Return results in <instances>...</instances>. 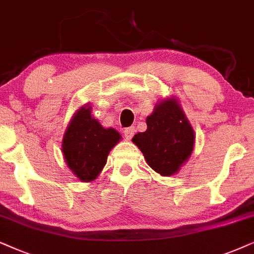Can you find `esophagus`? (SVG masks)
I'll use <instances>...</instances> for the list:
<instances>
[{"label":"esophagus","instance_id":"1","mask_svg":"<svg viewBox=\"0 0 254 254\" xmlns=\"http://www.w3.org/2000/svg\"><path fill=\"white\" fill-rule=\"evenodd\" d=\"M134 134V127H127V129L124 130V136L127 139H131V138L133 137Z\"/></svg>","mask_w":254,"mask_h":254}]
</instances>
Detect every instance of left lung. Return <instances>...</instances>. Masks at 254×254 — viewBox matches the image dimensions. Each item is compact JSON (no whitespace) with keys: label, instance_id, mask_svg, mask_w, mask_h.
Returning <instances> with one entry per match:
<instances>
[{"label":"left lung","instance_id":"8db88e82","mask_svg":"<svg viewBox=\"0 0 254 254\" xmlns=\"http://www.w3.org/2000/svg\"><path fill=\"white\" fill-rule=\"evenodd\" d=\"M147 130L134 134L132 141L139 147L152 170L171 177L190 157L195 134L177 99L162 100L146 118Z\"/></svg>","mask_w":254,"mask_h":254}]
</instances>
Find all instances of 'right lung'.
Segmentation results:
<instances>
[{"label":"right lung","instance_id":"add662e5","mask_svg":"<svg viewBox=\"0 0 254 254\" xmlns=\"http://www.w3.org/2000/svg\"><path fill=\"white\" fill-rule=\"evenodd\" d=\"M92 108L81 107L74 114L63 139V153L67 166L81 181L99 177L109 152L121 139L113 127L104 129L92 116Z\"/></svg>","mask_w":254,"mask_h":254}]
</instances>
